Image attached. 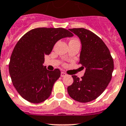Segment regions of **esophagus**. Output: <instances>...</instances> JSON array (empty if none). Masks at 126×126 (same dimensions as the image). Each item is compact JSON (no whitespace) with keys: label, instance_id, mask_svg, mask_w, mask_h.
Wrapping results in <instances>:
<instances>
[{"label":"esophagus","instance_id":"esophagus-1","mask_svg":"<svg viewBox=\"0 0 126 126\" xmlns=\"http://www.w3.org/2000/svg\"><path fill=\"white\" fill-rule=\"evenodd\" d=\"M66 75H67V74H66L65 72H61V77H62L66 76Z\"/></svg>","mask_w":126,"mask_h":126}]
</instances>
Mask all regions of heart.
<instances>
[{
	"label": "heart",
	"instance_id": "1",
	"mask_svg": "<svg viewBox=\"0 0 126 126\" xmlns=\"http://www.w3.org/2000/svg\"><path fill=\"white\" fill-rule=\"evenodd\" d=\"M76 40V41H79V40H77V39H72V40Z\"/></svg>",
	"mask_w": 126,
	"mask_h": 126
}]
</instances>
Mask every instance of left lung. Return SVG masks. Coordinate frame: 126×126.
Returning a JSON list of instances; mask_svg holds the SVG:
<instances>
[{"mask_svg": "<svg viewBox=\"0 0 126 126\" xmlns=\"http://www.w3.org/2000/svg\"><path fill=\"white\" fill-rule=\"evenodd\" d=\"M69 30L80 39L79 64L86 69L81 79L72 75L74 82L67 87L68 93L75 101L89 102L100 96L109 85L114 67L113 60L105 44L93 32L83 28Z\"/></svg>", "mask_w": 126, "mask_h": 126, "instance_id": "8db88e82", "label": "left lung"}]
</instances>
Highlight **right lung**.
Wrapping results in <instances>:
<instances>
[{
	"mask_svg": "<svg viewBox=\"0 0 126 126\" xmlns=\"http://www.w3.org/2000/svg\"><path fill=\"white\" fill-rule=\"evenodd\" d=\"M63 28H37L26 33L17 42L11 56L9 71L13 86L21 97L39 103L50 96L61 72L44 66V56L49 55L56 42L72 37Z\"/></svg>",
	"mask_w": 126,
	"mask_h": 126,
	"instance_id": "obj_1",
	"label": "right lung"
}]
</instances>
